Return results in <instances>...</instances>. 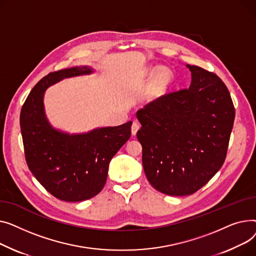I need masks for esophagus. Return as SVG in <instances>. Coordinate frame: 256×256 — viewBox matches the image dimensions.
<instances>
[{
	"label": "esophagus",
	"instance_id": "esophagus-1",
	"mask_svg": "<svg viewBox=\"0 0 256 256\" xmlns=\"http://www.w3.org/2000/svg\"><path fill=\"white\" fill-rule=\"evenodd\" d=\"M140 129V124L138 122H133L132 126H131V132H132V135H135L138 132V130Z\"/></svg>",
	"mask_w": 256,
	"mask_h": 256
}]
</instances>
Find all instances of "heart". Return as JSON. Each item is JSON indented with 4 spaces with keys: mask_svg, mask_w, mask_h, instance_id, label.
<instances>
[{
    "mask_svg": "<svg viewBox=\"0 0 256 256\" xmlns=\"http://www.w3.org/2000/svg\"><path fill=\"white\" fill-rule=\"evenodd\" d=\"M170 80H172V75L168 71H166V70L160 71L157 75V78H156L157 88H165L170 82Z\"/></svg>",
    "mask_w": 256,
    "mask_h": 256,
    "instance_id": "obj_1",
    "label": "heart"
}]
</instances>
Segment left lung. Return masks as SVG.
Wrapping results in <instances>:
<instances>
[{
  "instance_id": "obj_1",
  "label": "left lung",
  "mask_w": 256,
  "mask_h": 256,
  "mask_svg": "<svg viewBox=\"0 0 256 256\" xmlns=\"http://www.w3.org/2000/svg\"><path fill=\"white\" fill-rule=\"evenodd\" d=\"M188 88L165 94L138 112L144 174L156 190L190 195L221 168L228 154L234 106L214 72L187 65Z\"/></svg>"
}]
</instances>
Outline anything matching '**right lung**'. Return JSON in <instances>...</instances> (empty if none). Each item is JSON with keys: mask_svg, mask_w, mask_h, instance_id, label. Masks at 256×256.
Returning <instances> with one entry per match:
<instances>
[{"mask_svg": "<svg viewBox=\"0 0 256 256\" xmlns=\"http://www.w3.org/2000/svg\"><path fill=\"white\" fill-rule=\"evenodd\" d=\"M88 67L50 72L30 92L20 112L24 157L37 181L58 200L82 202L106 183L112 158L130 138L132 122L80 135L54 130L44 114L43 94L65 78L91 73Z\"/></svg>", "mask_w": 256, "mask_h": 256, "instance_id": "right-lung-1", "label": "right lung"}]
</instances>
